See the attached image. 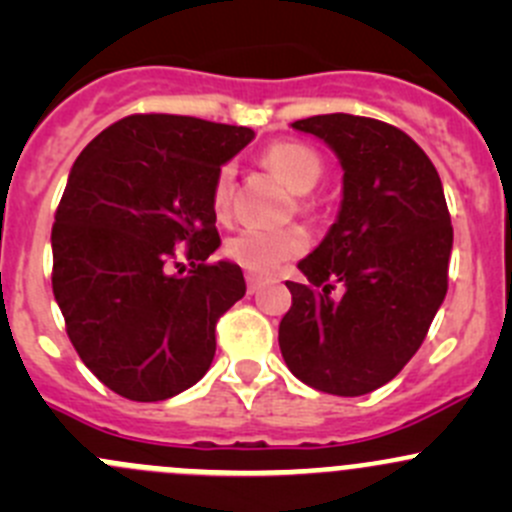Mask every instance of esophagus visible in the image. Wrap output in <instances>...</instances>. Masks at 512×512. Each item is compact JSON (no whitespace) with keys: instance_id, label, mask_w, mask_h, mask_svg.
Wrapping results in <instances>:
<instances>
[{"instance_id":"34e87169","label":"esophagus","mask_w":512,"mask_h":512,"mask_svg":"<svg viewBox=\"0 0 512 512\" xmlns=\"http://www.w3.org/2000/svg\"><path fill=\"white\" fill-rule=\"evenodd\" d=\"M245 280H247V292H250V294H255V292H257V289H260V287H262V277L252 275V272H250V275H247V277H245Z\"/></svg>"}]
</instances>
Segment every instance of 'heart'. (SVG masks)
<instances>
[{
  "label": "heart",
  "instance_id": "obj_1",
  "mask_svg": "<svg viewBox=\"0 0 512 512\" xmlns=\"http://www.w3.org/2000/svg\"><path fill=\"white\" fill-rule=\"evenodd\" d=\"M265 163L280 175L287 188L297 195H307L317 188L322 178V158L317 151L297 141H280L267 148ZM232 180L235 168L223 165L215 175L213 183V208L215 213H227L232 200ZM307 240L299 230H260V227H245L227 237L225 255L235 265L255 272V275H270L277 267L285 265L292 257L302 255Z\"/></svg>",
  "mask_w": 512,
  "mask_h": 512
}]
</instances>
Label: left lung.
I'll list each match as a JSON object with an SVG mask.
<instances>
[{"instance_id": "8db88e82", "label": "left lung", "mask_w": 512, "mask_h": 512, "mask_svg": "<svg viewBox=\"0 0 512 512\" xmlns=\"http://www.w3.org/2000/svg\"><path fill=\"white\" fill-rule=\"evenodd\" d=\"M292 128L327 143L344 175L337 220L297 265L307 285L287 282L280 352L312 389L364 396L404 369L446 297V195L426 153L389 123L327 113Z\"/></svg>"}]
</instances>
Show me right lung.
Instances as JSON below:
<instances>
[{
  "instance_id": "obj_1",
  "label": "right lung",
  "mask_w": 512,
  "mask_h": 512,
  "mask_svg": "<svg viewBox=\"0 0 512 512\" xmlns=\"http://www.w3.org/2000/svg\"><path fill=\"white\" fill-rule=\"evenodd\" d=\"M255 131L193 116L138 113L101 131L71 168L51 230L54 297L81 361L131 401L198 384L215 324L245 297L240 265H205L220 247L213 183ZM189 245L194 270L169 262Z\"/></svg>"
}]
</instances>
